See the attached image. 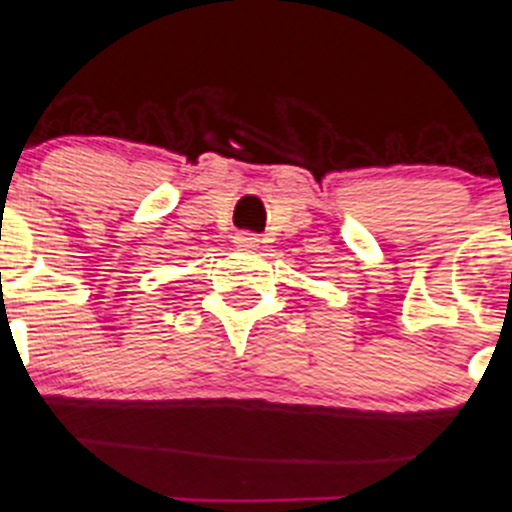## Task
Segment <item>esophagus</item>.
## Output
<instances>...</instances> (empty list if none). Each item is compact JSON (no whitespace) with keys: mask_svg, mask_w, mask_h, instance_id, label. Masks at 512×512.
<instances>
[{"mask_svg":"<svg viewBox=\"0 0 512 512\" xmlns=\"http://www.w3.org/2000/svg\"><path fill=\"white\" fill-rule=\"evenodd\" d=\"M234 247H240V250H257L260 247V237L252 232H240V234H234Z\"/></svg>","mask_w":512,"mask_h":512,"instance_id":"esophagus-1","label":"esophagus"}]
</instances>
